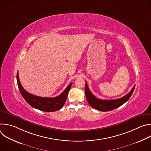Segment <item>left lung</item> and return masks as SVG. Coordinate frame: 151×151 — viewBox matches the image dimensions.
<instances>
[{"label":"left lung","mask_w":151,"mask_h":151,"mask_svg":"<svg viewBox=\"0 0 151 151\" xmlns=\"http://www.w3.org/2000/svg\"><path fill=\"white\" fill-rule=\"evenodd\" d=\"M135 88V85L133 87L132 90L125 96L115 100H101L95 97L90 91L87 83L85 82V93L86 99L90 105L94 109L100 111L106 112L114 110L117 107L121 106L127 101L132 96Z\"/></svg>","instance_id":"1"}]
</instances>
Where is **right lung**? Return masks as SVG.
<instances>
[{
    "label": "right lung",
    "mask_w": 151,
    "mask_h": 151,
    "mask_svg": "<svg viewBox=\"0 0 151 151\" xmlns=\"http://www.w3.org/2000/svg\"><path fill=\"white\" fill-rule=\"evenodd\" d=\"M17 80L19 90L25 100L34 108L48 112H55L61 108L66 101L69 91L72 84V83H70L65 90L58 96L50 98L36 96L26 91L21 85L18 72L17 74Z\"/></svg>",
    "instance_id": "add662e5"
}]
</instances>
